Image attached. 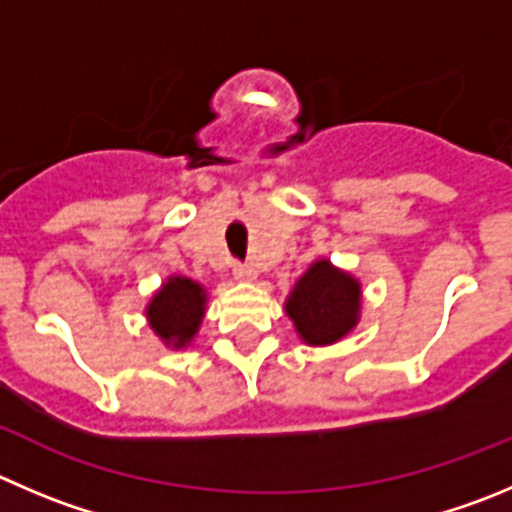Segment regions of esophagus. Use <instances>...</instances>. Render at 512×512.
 <instances>
[{"instance_id":"esophagus-1","label":"esophagus","mask_w":512,"mask_h":512,"mask_svg":"<svg viewBox=\"0 0 512 512\" xmlns=\"http://www.w3.org/2000/svg\"><path fill=\"white\" fill-rule=\"evenodd\" d=\"M233 279L241 281V284H251V281H256V271H253L251 266L236 264L233 266Z\"/></svg>"}]
</instances>
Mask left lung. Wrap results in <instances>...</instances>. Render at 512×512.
<instances>
[{"label": "left lung", "instance_id": "1", "mask_svg": "<svg viewBox=\"0 0 512 512\" xmlns=\"http://www.w3.org/2000/svg\"><path fill=\"white\" fill-rule=\"evenodd\" d=\"M284 311L309 347H332L357 329L362 319V284L352 271L329 259L311 261L294 281Z\"/></svg>", "mask_w": 512, "mask_h": 512}]
</instances>
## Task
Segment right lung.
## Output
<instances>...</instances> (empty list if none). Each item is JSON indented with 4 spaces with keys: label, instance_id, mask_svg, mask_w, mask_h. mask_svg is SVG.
Instances as JSON below:
<instances>
[{
    "label": "right lung",
    "instance_id": "obj_1",
    "mask_svg": "<svg viewBox=\"0 0 512 512\" xmlns=\"http://www.w3.org/2000/svg\"><path fill=\"white\" fill-rule=\"evenodd\" d=\"M206 286L188 276L170 274L145 304V319L155 337L173 352L191 347L206 316Z\"/></svg>",
    "mask_w": 512,
    "mask_h": 512
}]
</instances>
